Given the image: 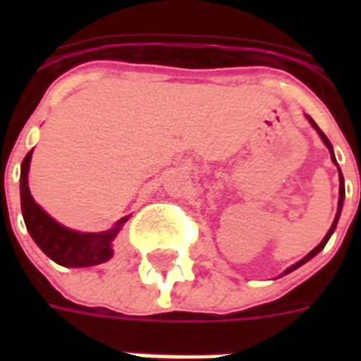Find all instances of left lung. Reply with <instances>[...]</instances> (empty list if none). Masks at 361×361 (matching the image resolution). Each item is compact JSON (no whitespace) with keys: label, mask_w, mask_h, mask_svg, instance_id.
<instances>
[{"label":"left lung","mask_w":361,"mask_h":361,"mask_svg":"<svg viewBox=\"0 0 361 361\" xmlns=\"http://www.w3.org/2000/svg\"><path fill=\"white\" fill-rule=\"evenodd\" d=\"M307 120H309V123L313 125L314 130H317V133H319V136H320V138H322V142H324V144H326V147H328V149H330V155H331V161H334V164H337L336 155H334V147H331V142L328 140V136H326L324 133H322V130L319 129V125L314 123V121L311 120V118H309V116H307ZM337 169H339V164H337ZM343 200H345V180H343L341 169H339V202H337V214H336V219H334V223H331L330 231H328V234H326V236H324V240L320 241L319 245L314 247L313 251L307 252V255H305V257H303L302 260H298L296 264H292V266H288V268H286L285 271H283V274H281V275L290 274V271H294V269H298V268H300V266H303V264H305V262H309V260H311V258L317 257V255H319V252L322 251V249H324V245H326V243H328V240H330V238H331V234H334V231H336L337 221H339V215H341V209H343Z\"/></svg>","instance_id":"1"}]
</instances>
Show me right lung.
Segmentation results:
<instances>
[{
	"instance_id": "right-lung-1",
	"label": "right lung",
	"mask_w": 361,
	"mask_h": 361,
	"mask_svg": "<svg viewBox=\"0 0 361 361\" xmlns=\"http://www.w3.org/2000/svg\"><path fill=\"white\" fill-rule=\"evenodd\" d=\"M31 155L33 149L25 155L20 169V202H22L25 228L39 249L48 258H52L54 262L65 268H87L110 260L114 257L112 243L120 234L121 226L129 221V215L121 217L112 228L103 232H78L59 225L31 197L27 185Z\"/></svg>"
}]
</instances>
